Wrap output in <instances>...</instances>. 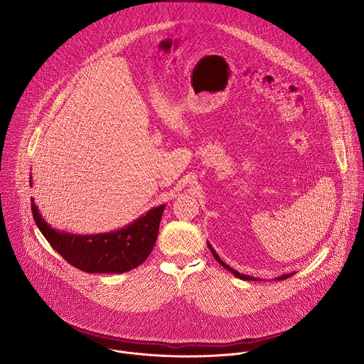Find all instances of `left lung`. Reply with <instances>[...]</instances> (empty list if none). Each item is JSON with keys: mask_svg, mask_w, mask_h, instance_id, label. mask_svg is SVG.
Wrapping results in <instances>:
<instances>
[{"mask_svg": "<svg viewBox=\"0 0 364 364\" xmlns=\"http://www.w3.org/2000/svg\"><path fill=\"white\" fill-rule=\"evenodd\" d=\"M208 250L211 251V255L214 257V259L217 260L224 269H227V270H230L235 277H238V279H242V280H252V282H260V280H263V279H260V277H255V276H250V274H244V273H240V272H237L235 269H232L231 266H228L224 260H221V258L218 257V254L214 251V248L211 247V244L208 242ZM296 272H290V273H283V274H280V276H277V277H274L273 280H284V279H289L290 276H293Z\"/></svg>", "mask_w": 364, "mask_h": 364, "instance_id": "8db88e82", "label": "left lung"}]
</instances>
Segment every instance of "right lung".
Listing matches in <instances>:
<instances>
[{"label":"right lung","mask_w":364,"mask_h":364,"mask_svg":"<svg viewBox=\"0 0 364 364\" xmlns=\"http://www.w3.org/2000/svg\"><path fill=\"white\" fill-rule=\"evenodd\" d=\"M32 188V176H31ZM35 223L53 250L87 273H123L140 266L156 245L165 205L150 208L133 223L109 232L71 234L53 228L31 198Z\"/></svg>","instance_id":"obj_1"}]
</instances>
